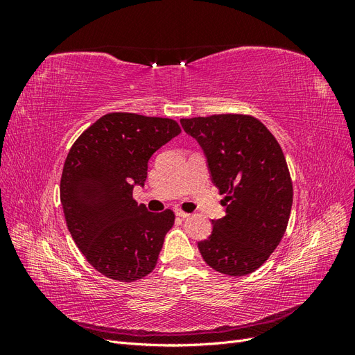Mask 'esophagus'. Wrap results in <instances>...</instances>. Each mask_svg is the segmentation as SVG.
<instances>
[{
    "label": "esophagus",
    "mask_w": 355,
    "mask_h": 355,
    "mask_svg": "<svg viewBox=\"0 0 355 355\" xmlns=\"http://www.w3.org/2000/svg\"><path fill=\"white\" fill-rule=\"evenodd\" d=\"M175 214H176V216H179V218H184V219L189 216V214H188V213H185V211H182L180 209H176V210H175Z\"/></svg>",
    "instance_id": "1"
}]
</instances>
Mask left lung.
I'll return each instance as SVG.
<instances>
[{
    "mask_svg": "<svg viewBox=\"0 0 355 355\" xmlns=\"http://www.w3.org/2000/svg\"><path fill=\"white\" fill-rule=\"evenodd\" d=\"M207 161L225 214L198 249L218 272L239 277L259 268L282 241L293 202L286 158L271 132L253 116L222 114L184 118Z\"/></svg>",
    "mask_w": 355,
    "mask_h": 355,
    "instance_id": "left-lung-1",
    "label": "left lung"
}]
</instances>
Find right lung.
Masks as SVG:
<instances>
[{
    "mask_svg": "<svg viewBox=\"0 0 355 355\" xmlns=\"http://www.w3.org/2000/svg\"><path fill=\"white\" fill-rule=\"evenodd\" d=\"M179 133L170 118L111 112L71 148L60 179L68 230L85 259L111 280L130 283L157 265L175 214L148 211L132 196L145 185L149 158Z\"/></svg>",
    "mask_w": 355,
    "mask_h": 355,
    "instance_id": "obj_1",
    "label": "right lung"
}]
</instances>
